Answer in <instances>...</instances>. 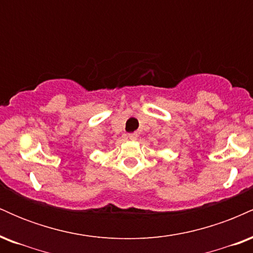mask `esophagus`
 Masks as SVG:
<instances>
[{
  "mask_svg": "<svg viewBox=\"0 0 253 253\" xmlns=\"http://www.w3.org/2000/svg\"><path fill=\"white\" fill-rule=\"evenodd\" d=\"M138 136H139L138 133H135V132L134 133H129V134H128V138L130 139V140H135V139L138 138Z\"/></svg>",
  "mask_w": 253,
  "mask_h": 253,
  "instance_id": "esophagus-1",
  "label": "esophagus"
}]
</instances>
